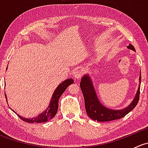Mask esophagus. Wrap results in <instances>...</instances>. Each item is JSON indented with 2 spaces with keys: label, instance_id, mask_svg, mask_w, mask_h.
I'll list each match as a JSON object with an SVG mask.
<instances>
[{
  "label": "esophagus",
  "instance_id": "1",
  "mask_svg": "<svg viewBox=\"0 0 148 148\" xmlns=\"http://www.w3.org/2000/svg\"><path fill=\"white\" fill-rule=\"evenodd\" d=\"M82 76V71L80 69H77L74 72V77L75 79H79Z\"/></svg>",
  "mask_w": 148,
  "mask_h": 148
}]
</instances>
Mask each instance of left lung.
Here are the masks:
<instances>
[{
    "label": "left lung",
    "instance_id": "left-lung-1",
    "mask_svg": "<svg viewBox=\"0 0 148 148\" xmlns=\"http://www.w3.org/2000/svg\"><path fill=\"white\" fill-rule=\"evenodd\" d=\"M127 48L135 51V47L132 44H130ZM139 79H140V82L141 74H140ZM80 87H81L84 98V104L86 114L91 119L95 121H98V122H108V121H112L122 118L136 107L139 99H140V86H139L135 99L128 107L120 110H110V109L103 106L98 100L96 92H95L93 84L92 83V80L89 78V76L85 75L84 77H82L81 82H80Z\"/></svg>",
    "mask_w": 148,
    "mask_h": 148
}]
</instances>
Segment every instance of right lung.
<instances>
[{"label":"right lung","instance_id":"1","mask_svg":"<svg viewBox=\"0 0 148 148\" xmlns=\"http://www.w3.org/2000/svg\"><path fill=\"white\" fill-rule=\"evenodd\" d=\"M73 83H74V80L72 79H69L64 81L61 84H59L56 89L55 92H53L51 101L47 110L44 112H42L41 114H39L37 117L32 119H26L18 114V117L22 120L28 122V123H35V122L36 123H41V122H46L47 121L51 120L57 112L58 107H59V98L63 95V93L65 92L68 86H69L70 84Z\"/></svg>","mask_w":148,"mask_h":148}]
</instances>
